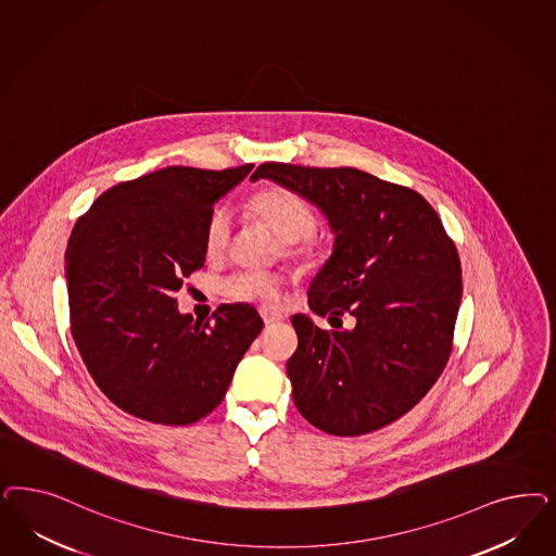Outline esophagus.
I'll list each match as a JSON object with an SVG mask.
<instances>
[{
	"label": "esophagus",
	"instance_id": "obj_1",
	"mask_svg": "<svg viewBox=\"0 0 556 556\" xmlns=\"http://www.w3.org/2000/svg\"><path fill=\"white\" fill-rule=\"evenodd\" d=\"M260 315H262V319L266 323V327L282 321V315H280V313H271L268 308H262V311H260Z\"/></svg>",
	"mask_w": 556,
	"mask_h": 556
}]
</instances>
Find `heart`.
I'll use <instances>...</instances> for the list:
<instances>
[{
	"mask_svg": "<svg viewBox=\"0 0 556 556\" xmlns=\"http://www.w3.org/2000/svg\"><path fill=\"white\" fill-rule=\"evenodd\" d=\"M250 211L262 223H266L278 239L282 251L290 260H311L321 245L317 233V211L296 190L287 186H264L250 197ZM233 237V218L227 208H215L204 227V253L208 260H220ZM218 290L225 299L235 303L276 306L282 296V280L262 269H241L220 280Z\"/></svg>",
	"mask_w": 556,
	"mask_h": 556,
	"instance_id": "obj_1",
	"label": "heart"
}]
</instances>
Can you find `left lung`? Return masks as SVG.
<instances>
[{"label": "left lung", "mask_w": 556, "mask_h": 556, "mask_svg": "<svg viewBox=\"0 0 556 556\" xmlns=\"http://www.w3.org/2000/svg\"><path fill=\"white\" fill-rule=\"evenodd\" d=\"M269 178L315 202L336 231L333 255L308 288V306L354 329L292 325L288 359L296 409L317 430L362 435L413 409L448 364L463 296L454 241L430 202L356 167L262 163ZM341 321V319H340Z\"/></svg>", "instance_id": "8db88e82"}]
</instances>
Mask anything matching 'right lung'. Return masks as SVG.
<instances>
[{
    "label": "right lung",
    "instance_id": "right-lung-1",
    "mask_svg": "<svg viewBox=\"0 0 556 556\" xmlns=\"http://www.w3.org/2000/svg\"><path fill=\"white\" fill-rule=\"evenodd\" d=\"M251 167L172 165L112 186L77 218L65 251L73 341L123 412L163 426L206 417L260 336L253 306L220 305L215 321H194L176 299L204 266L218 198Z\"/></svg>",
    "mask_w": 556,
    "mask_h": 556
}]
</instances>
